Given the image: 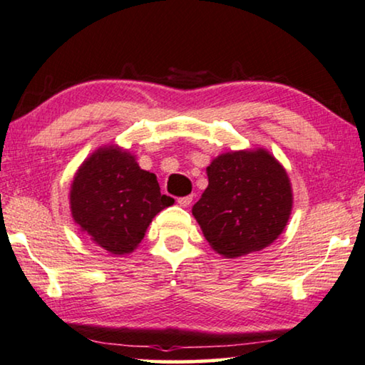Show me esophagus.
I'll list each match as a JSON object with an SVG mask.
<instances>
[{"mask_svg": "<svg viewBox=\"0 0 365 365\" xmlns=\"http://www.w3.org/2000/svg\"><path fill=\"white\" fill-rule=\"evenodd\" d=\"M192 201H193V196H182V198L177 200V203L182 207H188L190 205H192Z\"/></svg>", "mask_w": 365, "mask_h": 365, "instance_id": "esophagus-1", "label": "esophagus"}]
</instances>
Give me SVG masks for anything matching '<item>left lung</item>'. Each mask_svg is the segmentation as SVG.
<instances>
[{"instance_id":"1","label":"left lung","mask_w":365,"mask_h":365,"mask_svg":"<svg viewBox=\"0 0 365 365\" xmlns=\"http://www.w3.org/2000/svg\"><path fill=\"white\" fill-rule=\"evenodd\" d=\"M193 216L212 250L237 258L268 247L282 234L292 210L286 170L264 149L217 155Z\"/></svg>"}]
</instances>
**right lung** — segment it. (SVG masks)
Wrapping results in <instances>:
<instances>
[{
    "label": "right lung",
    "instance_id": "1",
    "mask_svg": "<svg viewBox=\"0 0 365 365\" xmlns=\"http://www.w3.org/2000/svg\"><path fill=\"white\" fill-rule=\"evenodd\" d=\"M71 214L83 232L112 255L140 245L155 214L173 205L158 177L118 146L97 149L79 167L69 192Z\"/></svg>",
    "mask_w": 365,
    "mask_h": 365
}]
</instances>
